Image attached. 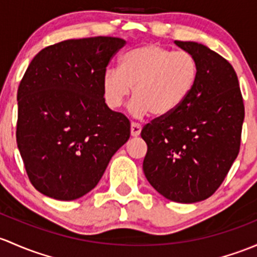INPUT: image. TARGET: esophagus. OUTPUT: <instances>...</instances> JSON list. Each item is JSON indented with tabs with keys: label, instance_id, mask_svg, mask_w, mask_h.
I'll return each mask as SVG.
<instances>
[{
	"label": "esophagus",
	"instance_id": "34e87169",
	"mask_svg": "<svg viewBox=\"0 0 257 257\" xmlns=\"http://www.w3.org/2000/svg\"><path fill=\"white\" fill-rule=\"evenodd\" d=\"M140 132H142V125H140V124H138V123H134V121H132V124H131L132 137L140 136Z\"/></svg>",
	"mask_w": 257,
	"mask_h": 257
}]
</instances>
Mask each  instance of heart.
<instances>
[{
  "instance_id": "obj_1",
  "label": "heart",
  "mask_w": 257,
  "mask_h": 257,
  "mask_svg": "<svg viewBox=\"0 0 257 257\" xmlns=\"http://www.w3.org/2000/svg\"><path fill=\"white\" fill-rule=\"evenodd\" d=\"M198 79V63L187 51H174L158 44H145L126 51L119 69L108 67L102 77L104 101L118 109L131 96L133 117L149 113L167 117L188 98Z\"/></svg>"
}]
</instances>
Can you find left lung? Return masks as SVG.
Segmentation results:
<instances>
[{"label":"left lung","instance_id":"8db88e82","mask_svg":"<svg viewBox=\"0 0 257 257\" xmlns=\"http://www.w3.org/2000/svg\"><path fill=\"white\" fill-rule=\"evenodd\" d=\"M174 43L196 58L198 79L178 109L143 128V170L165 198L196 203L217 191L235 161L244 103L235 71L223 56L196 42Z\"/></svg>","mask_w":257,"mask_h":257}]
</instances>
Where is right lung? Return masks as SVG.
<instances>
[{
  "label": "right lung",
  "instance_id": "obj_1",
  "mask_svg": "<svg viewBox=\"0 0 257 257\" xmlns=\"http://www.w3.org/2000/svg\"><path fill=\"white\" fill-rule=\"evenodd\" d=\"M125 40L69 39L40 50L17 92V145L32 185L74 201L97 186L131 137L125 115L107 106L102 77Z\"/></svg>",
  "mask_w": 257,
  "mask_h": 257
}]
</instances>
